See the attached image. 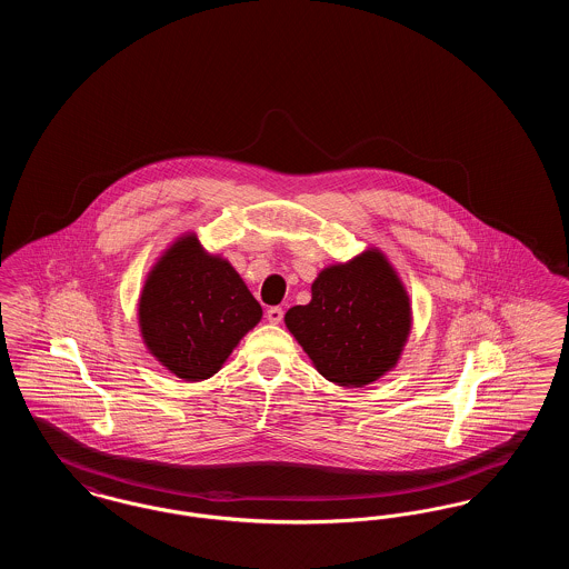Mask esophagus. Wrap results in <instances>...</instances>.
Instances as JSON below:
<instances>
[{
	"label": "esophagus",
	"mask_w": 569,
	"mask_h": 569,
	"mask_svg": "<svg viewBox=\"0 0 569 569\" xmlns=\"http://www.w3.org/2000/svg\"><path fill=\"white\" fill-rule=\"evenodd\" d=\"M267 320H269L271 325H279V322L283 320V309H281V307H271V309L267 311Z\"/></svg>",
	"instance_id": "obj_1"
}]
</instances>
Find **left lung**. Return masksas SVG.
<instances>
[{
    "label": "left lung",
    "instance_id": "left-lung-1",
    "mask_svg": "<svg viewBox=\"0 0 569 569\" xmlns=\"http://www.w3.org/2000/svg\"><path fill=\"white\" fill-rule=\"evenodd\" d=\"M286 326L328 381L360 388L390 371L411 326L409 298L379 251L330 267L311 286V302Z\"/></svg>",
    "mask_w": 569,
    "mask_h": 569
}]
</instances>
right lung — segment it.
Listing matches in <instances>:
<instances>
[{"label": "right lung", "instance_id": "obj_1", "mask_svg": "<svg viewBox=\"0 0 569 569\" xmlns=\"http://www.w3.org/2000/svg\"><path fill=\"white\" fill-rule=\"evenodd\" d=\"M147 348L179 378L200 381L262 318V307L226 260L190 234L172 244L149 274L140 305Z\"/></svg>", "mask_w": 569, "mask_h": 569}]
</instances>
